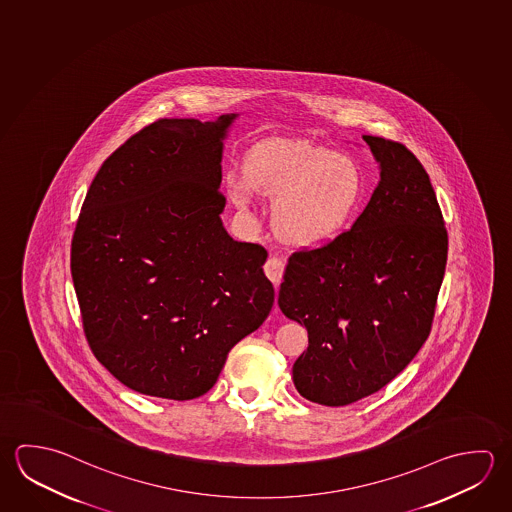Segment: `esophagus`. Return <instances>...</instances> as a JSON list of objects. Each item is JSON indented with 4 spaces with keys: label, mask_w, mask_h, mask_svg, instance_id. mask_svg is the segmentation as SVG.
Listing matches in <instances>:
<instances>
[{
    "label": "esophagus",
    "mask_w": 512,
    "mask_h": 512,
    "mask_svg": "<svg viewBox=\"0 0 512 512\" xmlns=\"http://www.w3.org/2000/svg\"><path fill=\"white\" fill-rule=\"evenodd\" d=\"M264 273H266V277H268L275 286H278L280 280L284 277V262L278 259V257H275V255L269 257V259L266 260V264H264Z\"/></svg>",
    "instance_id": "34e87169"
}]
</instances>
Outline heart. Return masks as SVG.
Returning <instances> with one entry per match:
<instances>
[{"label": "heart", "instance_id": "b5f03b06", "mask_svg": "<svg viewBox=\"0 0 512 512\" xmlns=\"http://www.w3.org/2000/svg\"><path fill=\"white\" fill-rule=\"evenodd\" d=\"M235 205L250 207L255 190L275 198L273 221L287 243L318 246L343 234L365 196L358 165L331 149L269 140L246 156L243 174L228 180Z\"/></svg>", "mask_w": 512, "mask_h": 512}]
</instances>
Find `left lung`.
Listing matches in <instances>:
<instances>
[{
    "instance_id": "left-lung-1",
    "label": "left lung",
    "mask_w": 512,
    "mask_h": 512,
    "mask_svg": "<svg viewBox=\"0 0 512 512\" xmlns=\"http://www.w3.org/2000/svg\"><path fill=\"white\" fill-rule=\"evenodd\" d=\"M381 169L350 230L289 257L278 307L305 325L298 394L345 406L388 385L428 340L448 260L430 176L403 144L363 136Z\"/></svg>"
}]
</instances>
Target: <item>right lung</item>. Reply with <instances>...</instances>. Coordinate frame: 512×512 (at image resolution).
<instances>
[{"label": "right lung", "mask_w": 512, "mask_h": 512, "mask_svg": "<svg viewBox=\"0 0 512 512\" xmlns=\"http://www.w3.org/2000/svg\"><path fill=\"white\" fill-rule=\"evenodd\" d=\"M237 115L160 118L102 163L72 239V278L95 358L122 385L189 401L268 318V252L234 241L219 192Z\"/></svg>", "instance_id": "right-lung-1"}]
</instances>
